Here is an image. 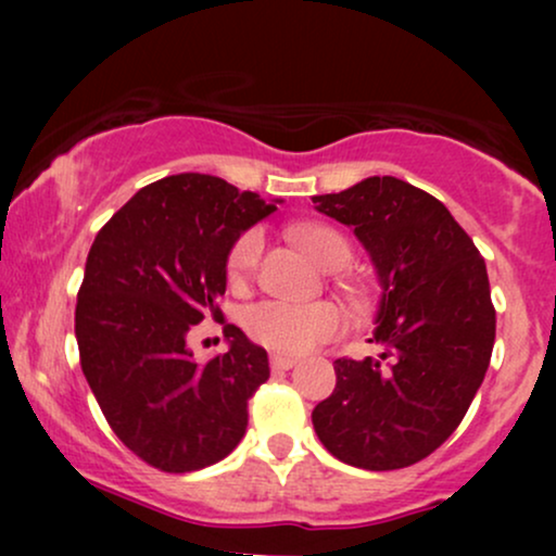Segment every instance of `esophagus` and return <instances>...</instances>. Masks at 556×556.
<instances>
[{"mask_svg":"<svg viewBox=\"0 0 556 556\" xmlns=\"http://www.w3.org/2000/svg\"><path fill=\"white\" fill-rule=\"evenodd\" d=\"M295 364H299V359H295V356H286V354H273L270 356L273 371H288V369H293Z\"/></svg>","mask_w":556,"mask_h":556,"instance_id":"34e87169","label":"esophagus"}]
</instances>
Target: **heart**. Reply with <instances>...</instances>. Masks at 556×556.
<instances>
[{
    "instance_id": "1",
    "label": "heart",
    "mask_w": 556,
    "mask_h": 556,
    "mask_svg": "<svg viewBox=\"0 0 556 556\" xmlns=\"http://www.w3.org/2000/svg\"><path fill=\"white\" fill-rule=\"evenodd\" d=\"M293 240L324 270H341L352 261V245L344 235L324 225L293 227ZM263 255L261 230L242 232L227 255V278L242 286L253 276ZM248 337L278 354H306L344 331V316L329 301L288 303L261 301L242 316Z\"/></svg>"
}]
</instances>
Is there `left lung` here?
I'll return each instance as SVG.
<instances>
[{"instance_id":"8db88e82","label":"left lung","mask_w":556,"mask_h":556,"mask_svg":"<svg viewBox=\"0 0 556 556\" xmlns=\"http://www.w3.org/2000/svg\"><path fill=\"white\" fill-rule=\"evenodd\" d=\"M352 227L382 286L367 359H337V387L314 430L333 458L364 470L407 468L445 443L489 369L496 311L473 240L435 197L397 177H367L311 197Z\"/></svg>"}]
</instances>
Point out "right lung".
Returning <instances> with one entry per match:
<instances>
[{
    "label": "right lung",
    "instance_id": "right-lung-1",
    "mask_svg": "<svg viewBox=\"0 0 556 556\" xmlns=\"http://www.w3.org/2000/svg\"><path fill=\"white\" fill-rule=\"evenodd\" d=\"M276 210L219 177L174 174L139 189L90 245L75 306L80 367L111 430L149 466L207 468L245 435L268 354L227 324L230 349L197 362L187 333L219 316L230 248Z\"/></svg>",
    "mask_w": 556,
    "mask_h": 556
}]
</instances>
